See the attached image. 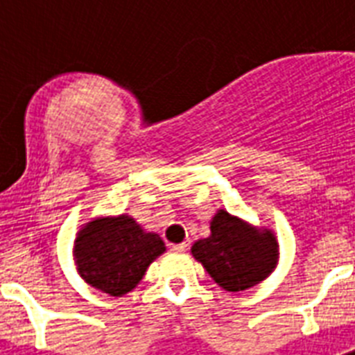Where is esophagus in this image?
I'll list each match as a JSON object with an SVG mask.
<instances>
[{
    "label": "esophagus",
    "mask_w": 355,
    "mask_h": 355,
    "mask_svg": "<svg viewBox=\"0 0 355 355\" xmlns=\"http://www.w3.org/2000/svg\"><path fill=\"white\" fill-rule=\"evenodd\" d=\"M173 252H186L188 250V243H178V245H171Z\"/></svg>",
    "instance_id": "obj_1"
}]
</instances>
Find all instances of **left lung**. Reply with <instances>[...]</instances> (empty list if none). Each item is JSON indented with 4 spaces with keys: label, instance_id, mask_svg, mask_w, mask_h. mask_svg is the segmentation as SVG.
Returning <instances> with one entry per match:
<instances>
[{
    "label": "left lung",
    "instance_id": "1",
    "mask_svg": "<svg viewBox=\"0 0 355 355\" xmlns=\"http://www.w3.org/2000/svg\"><path fill=\"white\" fill-rule=\"evenodd\" d=\"M191 254L217 286L237 293L263 282L276 269L280 245L270 228L254 227L227 210H217L210 236L195 241Z\"/></svg>",
    "mask_w": 355,
    "mask_h": 355
}]
</instances>
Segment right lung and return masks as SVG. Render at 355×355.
<instances>
[{"instance_id":"add662e5","label":"right lung","mask_w":355,"mask_h":355,"mask_svg":"<svg viewBox=\"0 0 355 355\" xmlns=\"http://www.w3.org/2000/svg\"><path fill=\"white\" fill-rule=\"evenodd\" d=\"M166 252L162 237L145 232L127 214L94 217L75 236L73 259L83 280L110 297L138 286L145 270Z\"/></svg>"}]
</instances>
